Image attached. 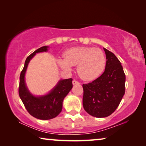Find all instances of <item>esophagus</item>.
I'll use <instances>...</instances> for the list:
<instances>
[{"label":"esophagus","instance_id":"1","mask_svg":"<svg viewBox=\"0 0 146 146\" xmlns=\"http://www.w3.org/2000/svg\"><path fill=\"white\" fill-rule=\"evenodd\" d=\"M76 84H80V83L79 81H77V80L74 79L73 81V85H76Z\"/></svg>","mask_w":146,"mask_h":146}]
</instances>
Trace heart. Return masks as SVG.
<instances>
[{"instance_id": "1", "label": "heart", "mask_w": 146, "mask_h": 146, "mask_svg": "<svg viewBox=\"0 0 146 146\" xmlns=\"http://www.w3.org/2000/svg\"><path fill=\"white\" fill-rule=\"evenodd\" d=\"M64 59L58 60L63 69L71 71L77 65V72L84 81H92L99 77L106 67L104 52L94 47H73L63 53Z\"/></svg>"}]
</instances>
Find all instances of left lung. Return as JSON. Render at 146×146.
I'll use <instances>...</instances> for the list:
<instances>
[{
  "mask_svg": "<svg viewBox=\"0 0 146 146\" xmlns=\"http://www.w3.org/2000/svg\"><path fill=\"white\" fill-rule=\"evenodd\" d=\"M104 50L107 59L104 73L91 83L83 85L84 109L97 118L113 113L125 93L126 76L120 61L113 53Z\"/></svg>",
  "mask_w": 146,
  "mask_h": 146,
  "instance_id": "left-lung-1",
  "label": "left lung"
}]
</instances>
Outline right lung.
Instances as JSON below:
<instances>
[{"label": "right lung", "mask_w": 146, "mask_h": 146, "mask_svg": "<svg viewBox=\"0 0 146 146\" xmlns=\"http://www.w3.org/2000/svg\"><path fill=\"white\" fill-rule=\"evenodd\" d=\"M48 46H43L30 54L26 59L24 67L20 75L18 93L26 109L30 115L40 120L55 118L62 110L63 100L73 87L72 78L59 81L50 93L42 96H34L26 87L24 75L28 63L36 53L47 52Z\"/></svg>", "instance_id": "right-lung-1"}]
</instances>
